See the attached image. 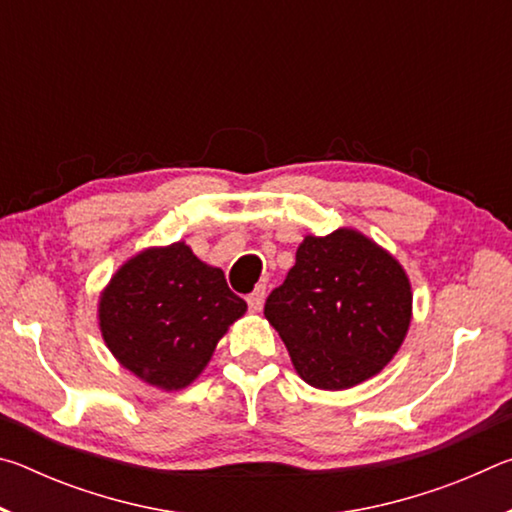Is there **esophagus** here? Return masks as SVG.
Returning <instances> with one entry per match:
<instances>
[{
    "mask_svg": "<svg viewBox=\"0 0 512 512\" xmlns=\"http://www.w3.org/2000/svg\"><path fill=\"white\" fill-rule=\"evenodd\" d=\"M264 296H266V287H255L253 293H248V307L250 311H262L264 305Z\"/></svg>",
    "mask_w": 512,
    "mask_h": 512,
    "instance_id": "esophagus-1",
    "label": "esophagus"
}]
</instances>
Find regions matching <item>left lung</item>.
I'll return each mask as SVG.
<instances>
[{
  "label": "left lung",
  "mask_w": 512,
  "mask_h": 512,
  "mask_svg": "<svg viewBox=\"0 0 512 512\" xmlns=\"http://www.w3.org/2000/svg\"><path fill=\"white\" fill-rule=\"evenodd\" d=\"M413 293L397 259L361 232L307 235L264 316L309 386L345 391L391 361L411 325Z\"/></svg>",
  "instance_id": "8db88e82"
}]
</instances>
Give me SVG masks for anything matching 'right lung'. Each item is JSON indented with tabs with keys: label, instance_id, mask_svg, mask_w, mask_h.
<instances>
[{
	"label": "right lung",
	"instance_id": "obj_1",
	"mask_svg": "<svg viewBox=\"0 0 512 512\" xmlns=\"http://www.w3.org/2000/svg\"><path fill=\"white\" fill-rule=\"evenodd\" d=\"M246 309L221 268L176 241L121 264L99 296V327L126 370L162 391H180L201 375Z\"/></svg>",
	"mask_w": 512,
	"mask_h": 512
}]
</instances>
